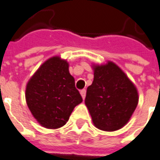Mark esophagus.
I'll use <instances>...</instances> for the list:
<instances>
[{"mask_svg":"<svg viewBox=\"0 0 160 160\" xmlns=\"http://www.w3.org/2000/svg\"><path fill=\"white\" fill-rule=\"evenodd\" d=\"M80 94H81V96H82L83 99H85V94H86V91H85V89H83L80 91Z\"/></svg>","mask_w":160,"mask_h":160,"instance_id":"34e87169","label":"esophagus"}]
</instances>
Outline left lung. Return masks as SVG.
<instances>
[{"mask_svg": "<svg viewBox=\"0 0 160 160\" xmlns=\"http://www.w3.org/2000/svg\"><path fill=\"white\" fill-rule=\"evenodd\" d=\"M85 105L97 128L112 132L128 122L136 109L138 95L135 85L112 62L94 67V80L88 86Z\"/></svg>", "mask_w": 160, "mask_h": 160, "instance_id": "8db88e82", "label": "left lung"}]
</instances>
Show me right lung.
<instances>
[{"instance_id":"1","label":"right lung","mask_w":160,"mask_h":160,"mask_svg":"<svg viewBox=\"0 0 160 160\" xmlns=\"http://www.w3.org/2000/svg\"><path fill=\"white\" fill-rule=\"evenodd\" d=\"M26 100L37 121L52 129L64 126L83 101L69 74V64L59 57L48 59L37 70L27 85Z\"/></svg>"}]
</instances>
